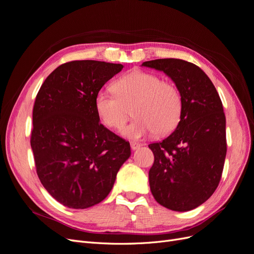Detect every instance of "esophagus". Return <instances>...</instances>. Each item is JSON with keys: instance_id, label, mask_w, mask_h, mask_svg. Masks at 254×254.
Masks as SVG:
<instances>
[{"instance_id": "obj_1", "label": "esophagus", "mask_w": 254, "mask_h": 254, "mask_svg": "<svg viewBox=\"0 0 254 254\" xmlns=\"http://www.w3.org/2000/svg\"><path fill=\"white\" fill-rule=\"evenodd\" d=\"M130 146H131V149L132 150H137V149H140L141 147H142V144L141 143H136V142H132L131 144H130Z\"/></svg>"}]
</instances>
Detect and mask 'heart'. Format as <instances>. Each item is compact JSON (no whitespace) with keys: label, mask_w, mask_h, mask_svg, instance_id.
<instances>
[{"label":"heart","mask_w":254,"mask_h":254,"mask_svg":"<svg viewBox=\"0 0 254 254\" xmlns=\"http://www.w3.org/2000/svg\"><path fill=\"white\" fill-rule=\"evenodd\" d=\"M114 92L99 91L95 96V109L103 124L110 129H121L129 118V107H133L131 124L123 134L129 139H141L155 132L164 135L179 124L182 97L171 82L162 81L158 75L133 70L112 84Z\"/></svg>","instance_id":"heart-1"}]
</instances>
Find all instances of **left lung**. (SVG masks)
I'll use <instances>...</instances> for the list:
<instances>
[{"label": "left lung", "mask_w": 254, "mask_h": 254, "mask_svg": "<svg viewBox=\"0 0 254 254\" xmlns=\"http://www.w3.org/2000/svg\"><path fill=\"white\" fill-rule=\"evenodd\" d=\"M142 66L165 73L182 97L175 131L149 144L155 162L149 187L158 203L187 212L205 202L217 189L224 170L226 117L213 82L200 67L181 59L145 61Z\"/></svg>", "instance_id": "left-lung-1"}]
</instances>
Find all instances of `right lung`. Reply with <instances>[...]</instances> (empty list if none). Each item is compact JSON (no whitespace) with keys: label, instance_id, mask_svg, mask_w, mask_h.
Returning a JSON list of instances; mask_svg holds the SVG:
<instances>
[{"label":"right lung","instance_id":"1","mask_svg":"<svg viewBox=\"0 0 254 254\" xmlns=\"http://www.w3.org/2000/svg\"><path fill=\"white\" fill-rule=\"evenodd\" d=\"M123 67L71 61L54 70L37 94L30 137L37 174L51 196L71 209L103 201L131 155L129 142L99 123L94 103Z\"/></svg>","mask_w":254,"mask_h":254}]
</instances>
